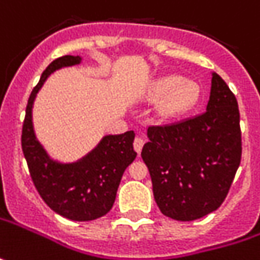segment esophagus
Segmentation results:
<instances>
[{"label":"esophagus","mask_w":260,"mask_h":260,"mask_svg":"<svg viewBox=\"0 0 260 260\" xmlns=\"http://www.w3.org/2000/svg\"><path fill=\"white\" fill-rule=\"evenodd\" d=\"M144 144H145V139L142 138V137H137V138L134 139V149H135V151L139 154V152L142 151Z\"/></svg>","instance_id":"obj_1"}]
</instances>
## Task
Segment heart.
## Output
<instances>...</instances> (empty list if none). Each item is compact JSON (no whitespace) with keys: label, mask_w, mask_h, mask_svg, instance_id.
I'll return each instance as SVG.
<instances>
[{"label":"heart","mask_w":260,"mask_h":260,"mask_svg":"<svg viewBox=\"0 0 260 260\" xmlns=\"http://www.w3.org/2000/svg\"><path fill=\"white\" fill-rule=\"evenodd\" d=\"M152 93L157 98L169 94L166 99V111L168 113H180L188 111L200 99V86L191 80H184L181 76H167L159 79L154 85Z\"/></svg>","instance_id":"b5f03b06"}]
</instances>
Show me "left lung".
Segmentation results:
<instances>
[{"mask_svg": "<svg viewBox=\"0 0 260 260\" xmlns=\"http://www.w3.org/2000/svg\"><path fill=\"white\" fill-rule=\"evenodd\" d=\"M141 157L154 199L170 219L191 221L217 210L242 159L236 96L213 73L207 111L194 118L151 125Z\"/></svg>", "mask_w": 260, "mask_h": 260, "instance_id": "left-lung-1", "label": "left lung"}]
</instances>
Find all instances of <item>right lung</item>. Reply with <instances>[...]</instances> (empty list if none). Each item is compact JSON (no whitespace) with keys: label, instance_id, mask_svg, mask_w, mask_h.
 I'll return each instance as SVG.
<instances>
[{"label":"right lung","instance_id":"add662e5","mask_svg":"<svg viewBox=\"0 0 260 260\" xmlns=\"http://www.w3.org/2000/svg\"><path fill=\"white\" fill-rule=\"evenodd\" d=\"M80 57L63 56L50 63L28 98L23 122L21 147L37 191L53 211L75 221L99 219L112 209L123 171L137 157L135 132L108 135L90 154L75 164H58L50 159L36 139L31 108L36 93L50 73L73 66Z\"/></svg>","mask_w":260,"mask_h":260}]
</instances>
